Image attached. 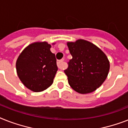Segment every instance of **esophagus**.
I'll use <instances>...</instances> for the list:
<instances>
[{
  "mask_svg": "<svg viewBox=\"0 0 128 128\" xmlns=\"http://www.w3.org/2000/svg\"><path fill=\"white\" fill-rule=\"evenodd\" d=\"M57 66L60 69H62L64 67V59H62L60 60H58L57 62Z\"/></svg>",
  "mask_w": 128,
  "mask_h": 128,
  "instance_id": "obj_1",
  "label": "esophagus"
}]
</instances>
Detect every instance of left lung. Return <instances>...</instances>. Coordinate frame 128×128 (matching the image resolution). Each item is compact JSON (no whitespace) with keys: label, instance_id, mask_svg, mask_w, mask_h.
Instances as JSON below:
<instances>
[{"label":"left lung","instance_id":"8db88e82","mask_svg":"<svg viewBox=\"0 0 128 128\" xmlns=\"http://www.w3.org/2000/svg\"><path fill=\"white\" fill-rule=\"evenodd\" d=\"M67 45L72 56L64 70L68 84L81 94L93 92L106 79L110 69L107 56L96 45L84 39L68 42Z\"/></svg>","mask_w":128,"mask_h":128}]
</instances>
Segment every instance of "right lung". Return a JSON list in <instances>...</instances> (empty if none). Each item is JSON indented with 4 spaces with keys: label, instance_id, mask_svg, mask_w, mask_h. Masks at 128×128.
<instances>
[{
    "label": "right lung",
    "instance_id": "obj_1",
    "mask_svg": "<svg viewBox=\"0 0 128 128\" xmlns=\"http://www.w3.org/2000/svg\"><path fill=\"white\" fill-rule=\"evenodd\" d=\"M50 47L45 41L32 43L22 52L16 61L20 80L34 92L44 91L53 83L58 67Z\"/></svg>",
    "mask_w": 128,
    "mask_h": 128
}]
</instances>
